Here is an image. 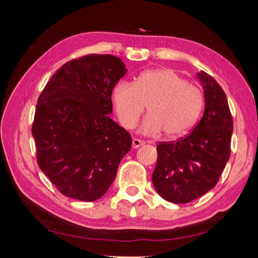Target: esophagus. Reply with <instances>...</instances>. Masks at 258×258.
Instances as JSON below:
<instances>
[{
    "mask_svg": "<svg viewBox=\"0 0 258 258\" xmlns=\"http://www.w3.org/2000/svg\"><path fill=\"white\" fill-rule=\"evenodd\" d=\"M144 144H145V142L142 141V140H139V139H133L132 140V145H133L134 149H138V147L144 145Z\"/></svg>",
    "mask_w": 258,
    "mask_h": 258,
    "instance_id": "34e87169",
    "label": "esophagus"
}]
</instances>
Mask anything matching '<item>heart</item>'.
Returning a JSON list of instances; mask_svg holds the SVG:
<instances>
[{"label":"heart","instance_id":"1","mask_svg":"<svg viewBox=\"0 0 258 258\" xmlns=\"http://www.w3.org/2000/svg\"><path fill=\"white\" fill-rule=\"evenodd\" d=\"M113 102L123 127L131 130L147 105L149 115L142 123L147 135L161 132L168 139L179 138L193 127L204 107V93L169 69L149 70L135 83L120 81L113 90Z\"/></svg>","mask_w":258,"mask_h":258}]
</instances>
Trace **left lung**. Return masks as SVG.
Returning a JSON list of instances; mask_svg holds the SVG:
<instances>
[{
  "instance_id": "obj_1",
  "label": "left lung",
  "mask_w": 258,
  "mask_h": 258,
  "mask_svg": "<svg viewBox=\"0 0 258 258\" xmlns=\"http://www.w3.org/2000/svg\"><path fill=\"white\" fill-rule=\"evenodd\" d=\"M205 111L185 138L158 143L152 175L156 191L167 202L185 204L212 189L231 155L233 117L225 93L213 76L199 73Z\"/></svg>"
}]
</instances>
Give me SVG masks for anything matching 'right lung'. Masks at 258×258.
Here are the masks:
<instances>
[{"mask_svg":"<svg viewBox=\"0 0 258 258\" xmlns=\"http://www.w3.org/2000/svg\"><path fill=\"white\" fill-rule=\"evenodd\" d=\"M122 59L89 54L65 63L38 96L32 135L36 161L61 193L93 202L116 176L132 136L109 117Z\"/></svg>","mask_w":258,"mask_h":258,"instance_id":"1","label":"right lung"}]
</instances>
